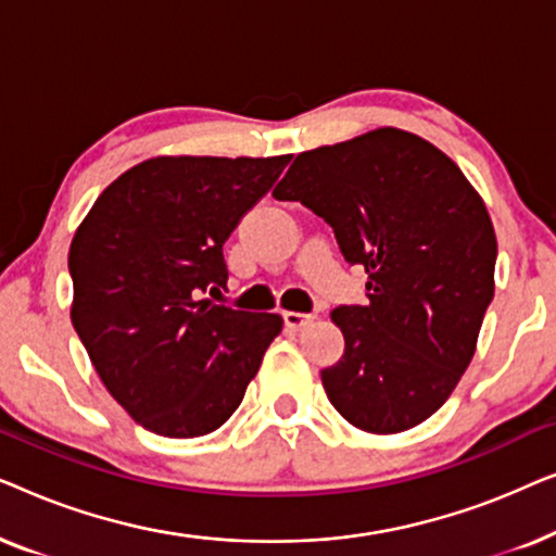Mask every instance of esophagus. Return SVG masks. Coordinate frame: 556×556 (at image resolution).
Returning a JSON list of instances; mask_svg holds the SVG:
<instances>
[{"label": "esophagus", "instance_id": "34e87169", "mask_svg": "<svg viewBox=\"0 0 556 556\" xmlns=\"http://www.w3.org/2000/svg\"><path fill=\"white\" fill-rule=\"evenodd\" d=\"M283 321H286V326L291 331H301V329H306V326L314 321V316L311 314H301V311H286L283 314Z\"/></svg>", "mask_w": 556, "mask_h": 556}]
</instances>
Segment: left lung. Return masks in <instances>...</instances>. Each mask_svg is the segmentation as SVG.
<instances>
[{
    "label": "left lung",
    "mask_w": 556,
    "mask_h": 556,
    "mask_svg": "<svg viewBox=\"0 0 556 556\" xmlns=\"http://www.w3.org/2000/svg\"><path fill=\"white\" fill-rule=\"evenodd\" d=\"M273 197L324 217L369 276L367 306L331 311L344 333V356L321 371L331 405L375 435L428 420L473 359L496 291L481 194L430 141L382 126L303 151Z\"/></svg>",
    "instance_id": "1"
}]
</instances>
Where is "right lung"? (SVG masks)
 Wrapping results in <instances>:
<instances>
[{
	"instance_id": "add662e5",
	"label": "right lung",
	"mask_w": 556,
	"mask_h": 556,
	"mask_svg": "<svg viewBox=\"0 0 556 556\" xmlns=\"http://www.w3.org/2000/svg\"><path fill=\"white\" fill-rule=\"evenodd\" d=\"M288 162L147 159L111 181L75 230L71 321L103 387L141 428L164 438L217 430L283 331L278 314L208 296L227 286L225 240Z\"/></svg>"
}]
</instances>
